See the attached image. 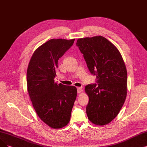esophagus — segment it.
Listing matches in <instances>:
<instances>
[{"label":"esophagus","mask_w":147,"mask_h":147,"mask_svg":"<svg viewBox=\"0 0 147 147\" xmlns=\"http://www.w3.org/2000/svg\"><path fill=\"white\" fill-rule=\"evenodd\" d=\"M77 92H78V93H81L82 91H83V87H77Z\"/></svg>","instance_id":"1"}]
</instances>
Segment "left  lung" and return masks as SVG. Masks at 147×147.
<instances>
[{
  "instance_id": "left-lung-1",
  "label": "left lung",
  "mask_w": 147,
  "mask_h": 147,
  "mask_svg": "<svg viewBox=\"0 0 147 147\" xmlns=\"http://www.w3.org/2000/svg\"><path fill=\"white\" fill-rule=\"evenodd\" d=\"M90 72L96 75V83L88 84L86 113L96 125L109 124L118 115L127 96V73L119 51L102 36L77 40Z\"/></svg>"
}]
</instances>
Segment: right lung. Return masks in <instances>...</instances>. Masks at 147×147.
<instances>
[{
    "label": "right lung",
    "instance_id": "right-lung-1",
    "mask_svg": "<svg viewBox=\"0 0 147 147\" xmlns=\"http://www.w3.org/2000/svg\"><path fill=\"white\" fill-rule=\"evenodd\" d=\"M75 39H51L36 49L29 61L27 87L39 118L53 128L66 126L77 98L75 86L55 83L58 61L71 48Z\"/></svg>",
    "mask_w": 147,
    "mask_h": 147
}]
</instances>
